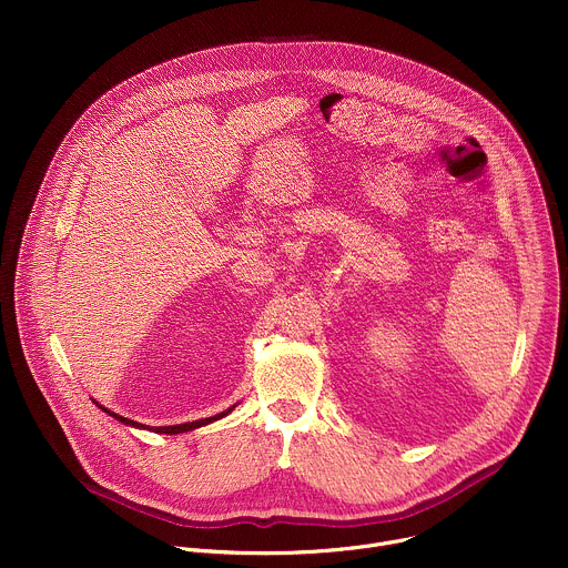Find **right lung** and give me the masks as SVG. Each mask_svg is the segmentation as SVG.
I'll use <instances>...</instances> for the list:
<instances>
[{
  "label": "right lung",
  "mask_w": 568,
  "mask_h": 568,
  "mask_svg": "<svg viewBox=\"0 0 568 568\" xmlns=\"http://www.w3.org/2000/svg\"><path fill=\"white\" fill-rule=\"evenodd\" d=\"M103 409V407H101ZM233 409V407H231ZM231 409H226V412H222V414H217V416H213V418H204V420H195V423H184V425H173V427H150V432H154V434H184V432H191V429H197V427H204V425H209V423H213V420H220V418H224ZM103 412H108V409H103ZM110 416H114L116 420H121L123 425H132V427H143V425H139V423H134V420H130V418H123V416H116V414H112V412H108ZM143 429H148V427H143Z\"/></svg>",
  "instance_id": "1"
}]
</instances>
